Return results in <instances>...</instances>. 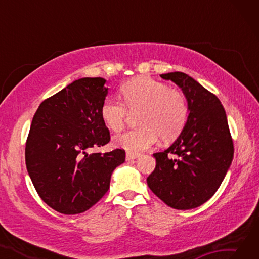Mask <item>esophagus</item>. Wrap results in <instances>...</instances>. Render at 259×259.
<instances>
[{
	"label": "esophagus",
	"mask_w": 259,
	"mask_h": 259,
	"mask_svg": "<svg viewBox=\"0 0 259 259\" xmlns=\"http://www.w3.org/2000/svg\"><path fill=\"white\" fill-rule=\"evenodd\" d=\"M138 157V155L137 154H134V153H126L125 154V160L126 161H134V160H136Z\"/></svg>",
	"instance_id": "34e87169"
}]
</instances>
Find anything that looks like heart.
<instances>
[{"label": "heart", "instance_id": "b5f03b06", "mask_svg": "<svg viewBox=\"0 0 259 259\" xmlns=\"http://www.w3.org/2000/svg\"><path fill=\"white\" fill-rule=\"evenodd\" d=\"M123 104L108 98L100 107V116L108 130L123 129L129 113H139V129L114 138V145L130 153H140L154 145L159 137L170 142L182 133L188 116L186 97L164 83L147 76L135 77L121 87Z\"/></svg>", "mask_w": 259, "mask_h": 259}]
</instances>
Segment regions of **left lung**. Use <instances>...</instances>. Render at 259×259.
I'll use <instances>...</instances> for the list:
<instances>
[{"label":"left lung","instance_id":"obj_1","mask_svg":"<svg viewBox=\"0 0 259 259\" xmlns=\"http://www.w3.org/2000/svg\"><path fill=\"white\" fill-rule=\"evenodd\" d=\"M160 76L181 88L188 116L171 145L153 154L156 166L147 177V185L169 207L193 209L216 193L233 160L226 113L221 100L187 74L171 72Z\"/></svg>","mask_w":259,"mask_h":259}]
</instances>
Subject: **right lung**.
Returning a JSON list of instances; mask_svg holds the SVG:
<instances>
[{
  "label": "right lung",
  "instance_id": "right-lung-1",
  "mask_svg": "<svg viewBox=\"0 0 259 259\" xmlns=\"http://www.w3.org/2000/svg\"><path fill=\"white\" fill-rule=\"evenodd\" d=\"M103 77H82L38 106L26 143L27 171L37 194L56 211H87L108 191L123 150L91 153L109 142L100 107L108 94Z\"/></svg>",
  "mask_w": 259,
  "mask_h": 259
}]
</instances>
